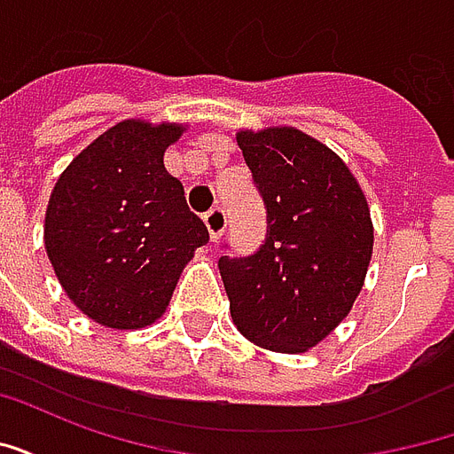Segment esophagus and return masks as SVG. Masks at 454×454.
Segmentation results:
<instances>
[{"instance_id": "obj_1", "label": "esophagus", "mask_w": 454, "mask_h": 454, "mask_svg": "<svg viewBox=\"0 0 454 454\" xmlns=\"http://www.w3.org/2000/svg\"><path fill=\"white\" fill-rule=\"evenodd\" d=\"M204 223H207L208 238L216 243L218 238L223 236V231H226V214H223V208H211L208 214H204Z\"/></svg>"}]
</instances>
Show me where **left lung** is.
Returning <instances> with one entry per match:
<instances>
[{"label":"left lung","instance_id":"obj_1","mask_svg":"<svg viewBox=\"0 0 454 454\" xmlns=\"http://www.w3.org/2000/svg\"><path fill=\"white\" fill-rule=\"evenodd\" d=\"M267 208L255 255L218 260L231 318L275 352L316 348L350 314L374 246L370 204L350 168L294 126L236 133Z\"/></svg>","mask_w":454,"mask_h":454}]
</instances>
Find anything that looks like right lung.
Returning <instances> with one entry per match:
<instances>
[{
	"label": "right lung",
	"instance_id": "1",
	"mask_svg": "<svg viewBox=\"0 0 454 454\" xmlns=\"http://www.w3.org/2000/svg\"><path fill=\"white\" fill-rule=\"evenodd\" d=\"M182 123L119 121L55 182L43 243L65 294L94 324L138 331L165 314L194 250L208 240L165 169Z\"/></svg>",
	"mask_w": 454,
	"mask_h": 454
}]
</instances>
